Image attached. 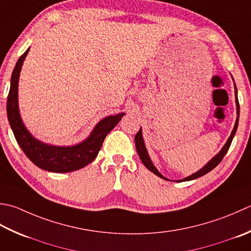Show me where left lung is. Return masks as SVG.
I'll return each instance as SVG.
<instances>
[{
    "mask_svg": "<svg viewBox=\"0 0 251 251\" xmlns=\"http://www.w3.org/2000/svg\"><path fill=\"white\" fill-rule=\"evenodd\" d=\"M234 87H235V101H236V111H237V119H236V122H235V125H234V128L232 130V132H230V136L228 137L227 141L225 142V145L223 146V148L220 150L219 153L217 155H214L212 159H211L207 164H205L202 169H200L198 172H196V173L191 174L190 176H187V177H185L183 179L180 180H177V181H186V180H193V179H196L198 177H201V176L205 175L207 173H209L210 171H212L215 166H217L221 161H222V159L224 158V155L226 154V152L228 151L229 149V146L230 144H232V140L234 138L235 134H236V130H237V127H238V120H239V103H238V98H237V88H236V85L234 83ZM135 144H136V149H137V153H138L139 158L141 160L142 163H144V165L146 166L147 169H148L149 171H151L152 173L155 174L156 176H159V177L163 178V179H166L169 180L168 178H165L163 175H162L160 172L156 170L155 166L153 165V163L151 162V159L149 156V153L148 151H147V148L145 146V141H144V137H142V130H141V127L139 131L137 132L136 136H135Z\"/></svg>",
    "mask_w": 251,
    "mask_h": 251,
    "instance_id": "obj_1",
    "label": "left lung"
}]
</instances>
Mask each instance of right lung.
<instances>
[{
    "label": "right lung",
    "instance_id": "obj_1",
    "mask_svg": "<svg viewBox=\"0 0 251 251\" xmlns=\"http://www.w3.org/2000/svg\"><path fill=\"white\" fill-rule=\"evenodd\" d=\"M28 52L29 49L18 58L15 65L6 103L7 119L17 144L28 159L42 170L53 173H68L85 168L97 158L106 135L119 124L125 113L102 119L85 140L74 146L48 145L34 138L25 126L18 107L19 75Z\"/></svg>",
    "mask_w": 251,
    "mask_h": 251
}]
</instances>
